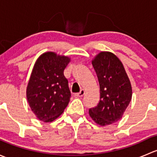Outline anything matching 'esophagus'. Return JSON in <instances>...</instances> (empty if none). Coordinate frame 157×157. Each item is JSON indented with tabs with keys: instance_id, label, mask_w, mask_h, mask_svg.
<instances>
[{
	"instance_id": "1",
	"label": "esophagus",
	"mask_w": 157,
	"mask_h": 157,
	"mask_svg": "<svg viewBox=\"0 0 157 157\" xmlns=\"http://www.w3.org/2000/svg\"><path fill=\"white\" fill-rule=\"evenodd\" d=\"M84 94H85V91L83 90H81L80 91V93H76L75 96H77V97H82V96H83Z\"/></svg>"
}]
</instances>
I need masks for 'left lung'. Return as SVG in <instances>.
<instances>
[{"label": "left lung", "instance_id": "obj_1", "mask_svg": "<svg viewBox=\"0 0 157 157\" xmlns=\"http://www.w3.org/2000/svg\"><path fill=\"white\" fill-rule=\"evenodd\" d=\"M92 64L99 80L100 99L89 109V115L99 125L112 124L122 118L131 102V81L121 61L112 52H99Z\"/></svg>", "mask_w": 157, "mask_h": 157}]
</instances>
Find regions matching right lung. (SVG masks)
<instances>
[{
  "mask_svg": "<svg viewBox=\"0 0 157 157\" xmlns=\"http://www.w3.org/2000/svg\"><path fill=\"white\" fill-rule=\"evenodd\" d=\"M71 58L47 52L36 60L26 87V99L37 118L52 122L68 105L71 91L64 71Z\"/></svg>",
  "mask_w": 157,
  "mask_h": 157,
  "instance_id": "1",
  "label": "right lung"
}]
</instances>
